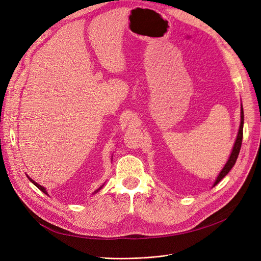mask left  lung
Returning <instances> with one entry per match:
<instances>
[{
  "label": "left lung",
  "instance_id": "1",
  "mask_svg": "<svg viewBox=\"0 0 261 261\" xmlns=\"http://www.w3.org/2000/svg\"><path fill=\"white\" fill-rule=\"evenodd\" d=\"M243 122H244V114H243V107L241 105V122H240V127H239V131H238V135H237V139H236V142L233 144V148H232V151L229 155V159L228 161L226 162L225 166L223 167V169L221 171V173L219 174L217 180H215V182L213 184V187L217 186L220 181L227 175L229 173L230 169L233 167L237 159H238V155H239V152H240V149H241V144H242V138H243Z\"/></svg>",
  "mask_w": 261,
  "mask_h": 261
}]
</instances>
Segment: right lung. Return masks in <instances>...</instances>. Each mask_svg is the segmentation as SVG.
Instances as JSON below:
<instances>
[{"label":"right lung","instance_id":"add662e5","mask_svg":"<svg viewBox=\"0 0 261 261\" xmlns=\"http://www.w3.org/2000/svg\"><path fill=\"white\" fill-rule=\"evenodd\" d=\"M27 177H28V178H29V180H30V181H31V182H32V184H34V186H36V187H37V188H38V189H39V190H40V191H42V192H43V193H46V194H48V192H47V190H46V188H43V187H42V186H40V185H38V184H37V182H35V181H34V180H33V179H32V178H30V177H29V176H28V175H27ZM102 187H103V185H102V186H101V187H100V188H99V189H98V190H96V191H95V192H94V193H93V194H95V193H97V192H98V191H100V190H101V189H102Z\"/></svg>","mask_w":261,"mask_h":261}]
</instances>
